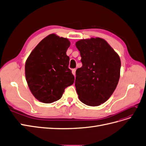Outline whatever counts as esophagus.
<instances>
[{"label":"esophagus","mask_w":146,"mask_h":146,"mask_svg":"<svg viewBox=\"0 0 146 146\" xmlns=\"http://www.w3.org/2000/svg\"><path fill=\"white\" fill-rule=\"evenodd\" d=\"M72 74H73L74 76H75V75H76V69H73L72 70Z\"/></svg>","instance_id":"obj_1"}]
</instances>
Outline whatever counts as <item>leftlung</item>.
Returning a JSON list of instances; mask_svg holds the SVG:
<instances>
[{
    "instance_id": "8db88e82",
    "label": "left lung",
    "mask_w": 146,
    "mask_h": 146,
    "mask_svg": "<svg viewBox=\"0 0 146 146\" xmlns=\"http://www.w3.org/2000/svg\"><path fill=\"white\" fill-rule=\"evenodd\" d=\"M82 66L76 70L75 86L80 100L96 107L107 101L120 77L121 60L105 39L91 38L78 41Z\"/></svg>"
}]
</instances>
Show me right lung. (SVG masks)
Wrapping results in <instances>:
<instances>
[{
  "mask_svg": "<svg viewBox=\"0 0 146 146\" xmlns=\"http://www.w3.org/2000/svg\"><path fill=\"white\" fill-rule=\"evenodd\" d=\"M70 44L68 39L50 34L35 47L26 60V81L33 96L42 103L59 100L65 88L74 82L66 55Z\"/></svg>",
  "mask_w": 146,
  "mask_h": 146,
  "instance_id": "right-lung-1",
  "label": "right lung"
}]
</instances>
